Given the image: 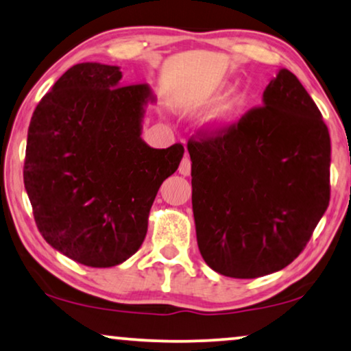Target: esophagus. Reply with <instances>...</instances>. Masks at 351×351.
<instances>
[{
  "label": "esophagus",
  "mask_w": 351,
  "mask_h": 351,
  "mask_svg": "<svg viewBox=\"0 0 351 351\" xmlns=\"http://www.w3.org/2000/svg\"><path fill=\"white\" fill-rule=\"evenodd\" d=\"M191 167H192L191 158H189V154H186L184 158H182L181 164H180V173H181V175H184V176L191 175Z\"/></svg>",
  "instance_id": "obj_1"
}]
</instances>
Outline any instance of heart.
Returning a JSON list of instances; mask_svg holds the SVG:
<instances>
[{"label":"heart","instance_id":"1","mask_svg":"<svg viewBox=\"0 0 351 351\" xmlns=\"http://www.w3.org/2000/svg\"><path fill=\"white\" fill-rule=\"evenodd\" d=\"M243 104V97L241 96H234L233 99H230V101L226 104V106L219 108V112H216L213 114V119H226L228 117H232V114L237 112V110L241 107Z\"/></svg>","mask_w":351,"mask_h":351}]
</instances>
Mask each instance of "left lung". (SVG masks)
Instances as JSON below:
<instances>
[{
  "label": "left lung",
  "mask_w": 351,
  "mask_h": 351,
  "mask_svg": "<svg viewBox=\"0 0 351 351\" xmlns=\"http://www.w3.org/2000/svg\"><path fill=\"white\" fill-rule=\"evenodd\" d=\"M187 151L197 243L209 268L255 279L304 250L329 205L331 140L296 75L279 71L263 106L234 123L202 125Z\"/></svg>",
  "instance_id": "8db88e82"
}]
</instances>
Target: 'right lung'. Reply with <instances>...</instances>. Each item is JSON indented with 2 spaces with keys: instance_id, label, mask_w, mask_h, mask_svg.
<instances>
[{
  "instance_id": "add662e5",
  "label": "right lung",
  "mask_w": 351,
  "mask_h": 351,
  "mask_svg": "<svg viewBox=\"0 0 351 351\" xmlns=\"http://www.w3.org/2000/svg\"><path fill=\"white\" fill-rule=\"evenodd\" d=\"M117 66H72L40 99L28 128L23 182L42 237L91 268L137 252L162 182L184 154L142 138L146 83L119 85Z\"/></svg>"
}]
</instances>
